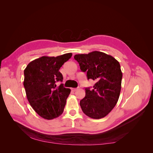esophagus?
Masks as SVG:
<instances>
[{
    "mask_svg": "<svg viewBox=\"0 0 153 153\" xmlns=\"http://www.w3.org/2000/svg\"><path fill=\"white\" fill-rule=\"evenodd\" d=\"M76 88H71V91H73V92H75V91H76Z\"/></svg>",
    "mask_w": 153,
    "mask_h": 153,
    "instance_id": "34e87169",
    "label": "esophagus"
}]
</instances>
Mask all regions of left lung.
I'll list each match as a JSON object with an SVG mask.
<instances>
[{
  "label": "left lung",
  "instance_id": "1",
  "mask_svg": "<svg viewBox=\"0 0 153 153\" xmlns=\"http://www.w3.org/2000/svg\"><path fill=\"white\" fill-rule=\"evenodd\" d=\"M74 58L88 80L96 81L93 89L85 88V96L80 101L82 110L92 119L107 115L117 104L121 89L123 73L119 62L110 55L94 51L76 54Z\"/></svg>",
  "mask_w": 153,
  "mask_h": 153
}]
</instances>
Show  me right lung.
<instances>
[{
    "instance_id": "1",
    "label": "right lung",
    "mask_w": 153,
    "mask_h": 153,
    "mask_svg": "<svg viewBox=\"0 0 153 153\" xmlns=\"http://www.w3.org/2000/svg\"><path fill=\"white\" fill-rule=\"evenodd\" d=\"M72 56L68 53L57 57L43 56L31 61L24 70V85L27 100L39 116L53 119L61 115L71 90L57 82H62L59 70Z\"/></svg>"
}]
</instances>
